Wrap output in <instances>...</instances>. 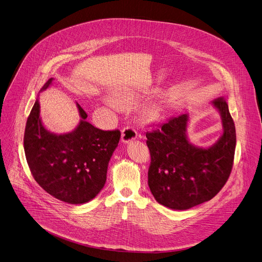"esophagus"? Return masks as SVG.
Listing matches in <instances>:
<instances>
[{"instance_id":"obj_1","label":"esophagus","mask_w":262,"mask_h":262,"mask_svg":"<svg viewBox=\"0 0 262 262\" xmlns=\"http://www.w3.org/2000/svg\"><path fill=\"white\" fill-rule=\"evenodd\" d=\"M138 136V133L135 128L130 127V126H126L124 128H122L121 132V140L124 143H128V142L135 140Z\"/></svg>"}]
</instances>
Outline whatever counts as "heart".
<instances>
[{
  "instance_id": "1",
  "label": "heart",
  "mask_w": 262,
  "mask_h": 262,
  "mask_svg": "<svg viewBox=\"0 0 262 262\" xmlns=\"http://www.w3.org/2000/svg\"><path fill=\"white\" fill-rule=\"evenodd\" d=\"M151 114H152V112H151Z\"/></svg>"
}]
</instances>
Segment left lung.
<instances>
[{"label": "left lung", "instance_id": "1", "mask_svg": "<svg viewBox=\"0 0 262 262\" xmlns=\"http://www.w3.org/2000/svg\"><path fill=\"white\" fill-rule=\"evenodd\" d=\"M213 104L221 112L224 134L212 147L199 148L189 143L187 115L173 117L146 133L148 186L159 204L187 210L213 199L227 183L234 163L235 125L224 97Z\"/></svg>", "mask_w": 262, "mask_h": 262}]
</instances>
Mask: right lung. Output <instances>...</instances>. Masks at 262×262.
Instances as JSON below:
<instances>
[{
    "instance_id": "1",
    "label": "right lung",
    "mask_w": 262,
    "mask_h": 262,
    "mask_svg": "<svg viewBox=\"0 0 262 262\" xmlns=\"http://www.w3.org/2000/svg\"><path fill=\"white\" fill-rule=\"evenodd\" d=\"M77 106L82 118L77 128L57 136L42 126L36 100L24 134L26 160L36 183L55 199L74 205L86 203L100 192L106 181L108 161L121 136L118 129L93 126L85 120L86 113L78 103Z\"/></svg>"
}]
</instances>
